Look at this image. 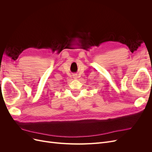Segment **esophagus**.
Masks as SVG:
<instances>
[{"label":"esophagus","mask_w":152,"mask_h":152,"mask_svg":"<svg viewBox=\"0 0 152 152\" xmlns=\"http://www.w3.org/2000/svg\"><path fill=\"white\" fill-rule=\"evenodd\" d=\"M73 78H74L75 79H77V77H78L77 75H73Z\"/></svg>","instance_id":"esophagus-1"}]
</instances>
